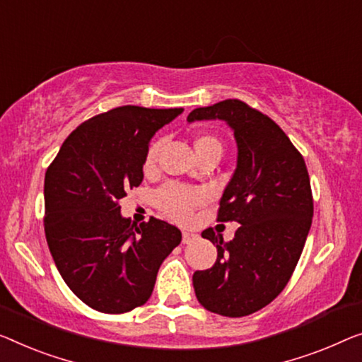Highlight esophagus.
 Wrapping results in <instances>:
<instances>
[{"instance_id": "esophagus-1", "label": "esophagus", "mask_w": 362, "mask_h": 362, "mask_svg": "<svg viewBox=\"0 0 362 362\" xmlns=\"http://www.w3.org/2000/svg\"><path fill=\"white\" fill-rule=\"evenodd\" d=\"M195 239H197L195 234L187 233V230H183V233H182V242H183V244H190V242L195 240Z\"/></svg>"}]
</instances>
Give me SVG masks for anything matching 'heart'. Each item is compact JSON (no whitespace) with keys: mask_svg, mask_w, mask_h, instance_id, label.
I'll use <instances>...</instances> for the list:
<instances>
[{"mask_svg":"<svg viewBox=\"0 0 362 362\" xmlns=\"http://www.w3.org/2000/svg\"><path fill=\"white\" fill-rule=\"evenodd\" d=\"M193 146H195L197 154L204 153V151H218V153H221V149H223L221 148L219 139L211 136V134H199V136L195 138ZM159 148L160 143L151 144L146 154V160H144V167L146 169H151L154 165ZM203 198L204 195L202 190L192 187H183L179 185V183H167V185H164L156 193V203H158V206L165 214H169L175 221H180V223H185V221L192 218L193 208L198 206L203 202Z\"/></svg>","mask_w":362,"mask_h":362,"instance_id":"obj_1","label":"heart"}]
</instances>
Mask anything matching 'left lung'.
<instances>
[{"mask_svg": "<svg viewBox=\"0 0 362 362\" xmlns=\"http://www.w3.org/2000/svg\"><path fill=\"white\" fill-rule=\"evenodd\" d=\"M199 120H223L234 132L237 165L218 221H237L240 228L229 242L203 230L218 258L209 269L193 273V288L209 312L250 315L281 293L298 265L314 216L309 174L283 129L245 102L228 99L187 117L188 123Z\"/></svg>", "mask_w": 362, "mask_h": 362, "instance_id": "8db88e82", "label": "left lung"}]
</instances>
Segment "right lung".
<instances>
[{"mask_svg":"<svg viewBox=\"0 0 362 362\" xmlns=\"http://www.w3.org/2000/svg\"><path fill=\"white\" fill-rule=\"evenodd\" d=\"M183 109L123 105L89 118L64 139L45 174V237L64 283L104 314H123L153 294L182 233L151 218L133 224L118 199L143 182L149 141Z\"/></svg>","mask_w":362,"mask_h":362,"instance_id":"obj_1","label":"right lung"}]
</instances>
